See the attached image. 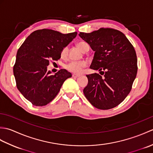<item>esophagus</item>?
<instances>
[{
	"mask_svg": "<svg viewBox=\"0 0 153 153\" xmlns=\"http://www.w3.org/2000/svg\"><path fill=\"white\" fill-rule=\"evenodd\" d=\"M79 76H80V75H79V74H72V77H79Z\"/></svg>",
	"mask_w": 153,
	"mask_h": 153,
	"instance_id": "1",
	"label": "esophagus"
}]
</instances>
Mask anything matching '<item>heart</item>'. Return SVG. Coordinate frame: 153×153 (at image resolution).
I'll return each instance as SVG.
<instances>
[{
    "label": "heart",
    "mask_w": 153,
    "mask_h": 153,
    "mask_svg": "<svg viewBox=\"0 0 153 153\" xmlns=\"http://www.w3.org/2000/svg\"><path fill=\"white\" fill-rule=\"evenodd\" d=\"M85 43L83 42H79L77 43V47L81 51H83L85 45H87ZM68 48L67 47H64L61 51V56L62 58H66L68 55ZM87 65L86 62L85 61H71L69 64L66 65V69L69 70L71 72L74 74H79L82 71V69L85 67Z\"/></svg>",
    "instance_id": "obj_1"
}]
</instances>
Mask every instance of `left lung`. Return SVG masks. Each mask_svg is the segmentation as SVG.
<instances>
[{
	"label": "left lung",
	"mask_w": 153,
	"mask_h": 153,
	"mask_svg": "<svg viewBox=\"0 0 153 153\" xmlns=\"http://www.w3.org/2000/svg\"><path fill=\"white\" fill-rule=\"evenodd\" d=\"M79 36L95 51L91 69L102 72L87 75L85 97L97 108L108 110L118 106L131 89L137 72V55L126 35L112 28H100Z\"/></svg>",
	"instance_id": "1"
}]
</instances>
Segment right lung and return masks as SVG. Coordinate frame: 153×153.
I'll return each instance as SVG.
<instances>
[{"instance_id":"right-lung-1","label":"right lung","mask_w":153,"mask_h":153,"mask_svg":"<svg viewBox=\"0 0 153 153\" xmlns=\"http://www.w3.org/2000/svg\"><path fill=\"white\" fill-rule=\"evenodd\" d=\"M77 34L43 29L31 33L19 47L13 68L16 86L33 105H47L57 95L64 81L71 77L63 69L52 75L47 66L50 60L60 59L62 50Z\"/></svg>"}]
</instances>
